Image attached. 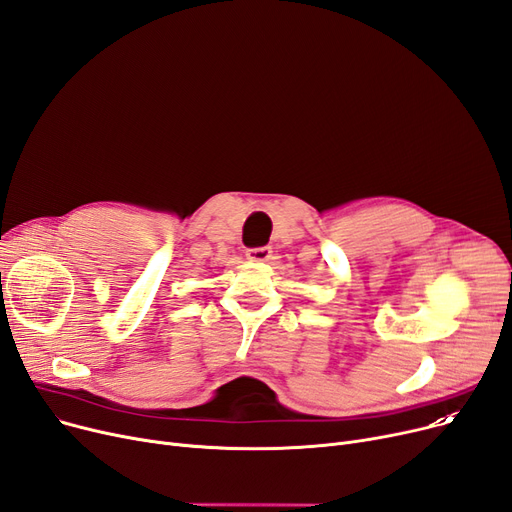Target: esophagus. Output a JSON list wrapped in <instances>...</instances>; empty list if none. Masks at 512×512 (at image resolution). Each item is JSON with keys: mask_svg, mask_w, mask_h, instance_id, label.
I'll return each instance as SVG.
<instances>
[{"mask_svg": "<svg viewBox=\"0 0 512 512\" xmlns=\"http://www.w3.org/2000/svg\"><path fill=\"white\" fill-rule=\"evenodd\" d=\"M270 257H272V249L270 247L247 249V259H251V261H267Z\"/></svg>", "mask_w": 512, "mask_h": 512, "instance_id": "34e87169", "label": "esophagus"}]
</instances>
